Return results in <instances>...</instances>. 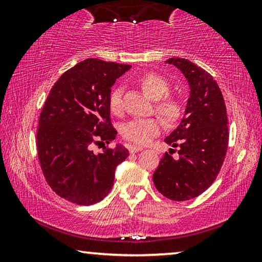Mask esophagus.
I'll return each mask as SVG.
<instances>
[{"instance_id":"1","label":"esophagus","mask_w":262,"mask_h":262,"mask_svg":"<svg viewBox=\"0 0 262 262\" xmlns=\"http://www.w3.org/2000/svg\"><path fill=\"white\" fill-rule=\"evenodd\" d=\"M142 149H143V148L140 147V145H129V147H128V150H129L130 154L139 152V151H141Z\"/></svg>"}]
</instances>
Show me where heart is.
<instances>
[{"label":"heart","mask_w":262,"mask_h":262,"mask_svg":"<svg viewBox=\"0 0 262 262\" xmlns=\"http://www.w3.org/2000/svg\"><path fill=\"white\" fill-rule=\"evenodd\" d=\"M139 85L149 98L155 99V112L167 126H176L184 118L186 106L181 97L168 94L170 83L157 73H147L139 78ZM108 108L115 115L122 112L121 89L113 88L108 95ZM162 130V121L158 118L133 119L120 128L122 137L136 144H145Z\"/></svg>","instance_id":"1"}]
</instances>
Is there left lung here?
Returning <instances> with one entry per match:
<instances>
[{
  "label": "left lung",
  "instance_id": "obj_1",
  "mask_svg": "<svg viewBox=\"0 0 262 262\" xmlns=\"http://www.w3.org/2000/svg\"><path fill=\"white\" fill-rule=\"evenodd\" d=\"M187 78L190 94L185 117L165 140L176 149L165 152L154 172L157 190L173 201H187L214 183L229 144L228 115L222 91L214 77L186 59L171 57ZM172 152H178L173 159Z\"/></svg>",
  "mask_w": 262,
  "mask_h": 262
}]
</instances>
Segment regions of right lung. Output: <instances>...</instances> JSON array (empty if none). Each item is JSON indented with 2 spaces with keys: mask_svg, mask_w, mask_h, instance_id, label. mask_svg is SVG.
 <instances>
[{
  "mask_svg": "<svg viewBox=\"0 0 262 262\" xmlns=\"http://www.w3.org/2000/svg\"><path fill=\"white\" fill-rule=\"evenodd\" d=\"M129 64L86 59L63 73L51 89L37 129V150L43 177L59 196L90 206L110 193L115 168L128 157L119 144L95 154L92 144L117 136L111 122V86Z\"/></svg>",
  "mask_w": 262,
  "mask_h": 262,
  "instance_id": "add662e5",
  "label": "right lung"
}]
</instances>
